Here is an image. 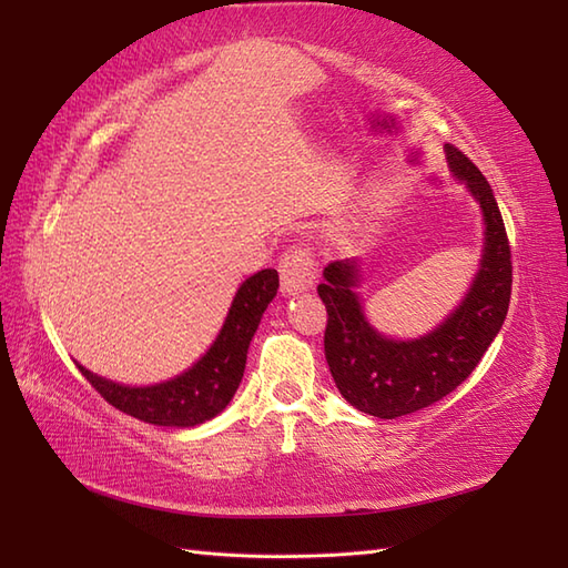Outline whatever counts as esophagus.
I'll return each mask as SVG.
<instances>
[{"label": "esophagus", "mask_w": 568, "mask_h": 568, "mask_svg": "<svg viewBox=\"0 0 568 568\" xmlns=\"http://www.w3.org/2000/svg\"><path fill=\"white\" fill-rule=\"evenodd\" d=\"M315 258H312V253L305 246L293 244L287 248L281 256V263H277L283 293L293 295L297 291H305V287H312V281H315Z\"/></svg>", "instance_id": "esophagus-1"}]
</instances>
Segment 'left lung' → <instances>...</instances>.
Masks as SVG:
<instances>
[{"instance_id": "8db88e82", "label": "left lung", "mask_w": 568, "mask_h": 568, "mask_svg": "<svg viewBox=\"0 0 568 568\" xmlns=\"http://www.w3.org/2000/svg\"><path fill=\"white\" fill-rule=\"evenodd\" d=\"M446 159L486 216V248L470 293L442 327L415 342L383 339L368 327L354 293L358 271L352 261L324 268L317 293L327 307L324 356L336 388L356 409L381 419L403 417L442 400L462 385L488 352L508 315L513 253L503 214L484 173L456 146Z\"/></svg>"}]
</instances>
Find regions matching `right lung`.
Wrapping results in <instances>:
<instances>
[{
	"mask_svg": "<svg viewBox=\"0 0 568 568\" xmlns=\"http://www.w3.org/2000/svg\"><path fill=\"white\" fill-rule=\"evenodd\" d=\"M277 271L265 268L239 287L224 327L195 366L183 376L151 388H129L94 376L88 368L80 373L112 407L159 427H195L220 415L232 400L246 368V352L253 332L258 329L265 307L277 293Z\"/></svg>",
	"mask_w": 568,
	"mask_h": 568,
	"instance_id": "right-lung-1",
	"label": "right lung"
}]
</instances>
